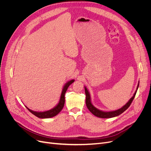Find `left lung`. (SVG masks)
I'll return each instance as SVG.
<instances>
[{
  "instance_id": "left-lung-1",
  "label": "left lung",
  "mask_w": 151,
  "mask_h": 151,
  "mask_svg": "<svg viewBox=\"0 0 151 151\" xmlns=\"http://www.w3.org/2000/svg\"><path fill=\"white\" fill-rule=\"evenodd\" d=\"M139 85V81L138 83V85H137L136 90L133 96L129 100V101H128L124 106H122L121 108L115 110V111H103L97 109L96 107H94L93 105V104L91 103L90 94V93H89L86 86H85V94H86V106H87L88 109L90 110V111L93 114H94L96 117H98V118H114V117H116V116H118L120 115L121 114H122L123 112H124V111L129 107V106L131 105L132 101H133L134 98V97L136 96V94L137 90L138 89Z\"/></svg>"
}]
</instances>
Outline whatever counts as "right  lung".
<instances>
[{
	"label": "right lung",
	"instance_id": "add662e5",
	"mask_svg": "<svg viewBox=\"0 0 151 151\" xmlns=\"http://www.w3.org/2000/svg\"><path fill=\"white\" fill-rule=\"evenodd\" d=\"M75 81L74 80H71L67 82L66 84L64 85L63 88V90L62 91H61V96H60V101L59 103L57 104V106H55L50 109L48 111H43V112H38V111H32L31 109H30L29 108H28L27 106H25L27 109L29 110L30 113H32L33 115H35V116L38 117L39 118H52V117H54L55 116H57L60 111L62 110L63 106H64V104H65V93L67 90V89L69 87V86Z\"/></svg>",
	"mask_w": 151,
	"mask_h": 151
}]
</instances>
